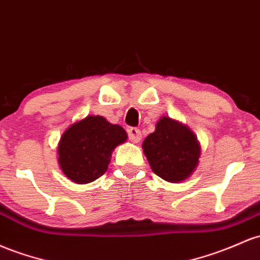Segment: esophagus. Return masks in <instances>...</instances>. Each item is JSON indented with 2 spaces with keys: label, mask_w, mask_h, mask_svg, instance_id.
Returning a JSON list of instances; mask_svg holds the SVG:
<instances>
[{
  "label": "esophagus",
  "mask_w": 260,
  "mask_h": 260,
  "mask_svg": "<svg viewBox=\"0 0 260 260\" xmlns=\"http://www.w3.org/2000/svg\"><path fill=\"white\" fill-rule=\"evenodd\" d=\"M128 137H129L131 142H133V143H138V142H141L142 139V133L138 128L131 127L129 129H128Z\"/></svg>",
  "instance_id": "obj_1"
}]
</instances>
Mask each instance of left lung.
<instances>
[{"instance_id": "left-lung-1", "label": "left lung", "mask_w": 260, "mask_h": 260, "mask_svg": "<svg viewBox=\"0 0 260 260\" xmlns=\"http://www.w3.org/2000/svg\"><path fill=\"white\" fill-rule=\"evenodd\" d=\"M143 152L159 178L169 182L187 179L199 164L201 148L192 131L169 117H161L144 139Z\"/></svg>"}]
</instances>
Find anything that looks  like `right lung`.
<instances>
[{"mask_svg":"<svg viewBox=\"0 0 260 260\" xmlns=\"http://www.w3.org/2000/svg\"><path fill=\"white\" fill-rule=\"evenodd\" d=\"M127 141L121 125L102 116H87L71 124L59 142V164L62 173L76 184H88L106 173L111 154Z\"/></svg>","mask_w":260,"mask_h":260,"instance_id":"obj_1","label":"right lung"}]
</instances>
